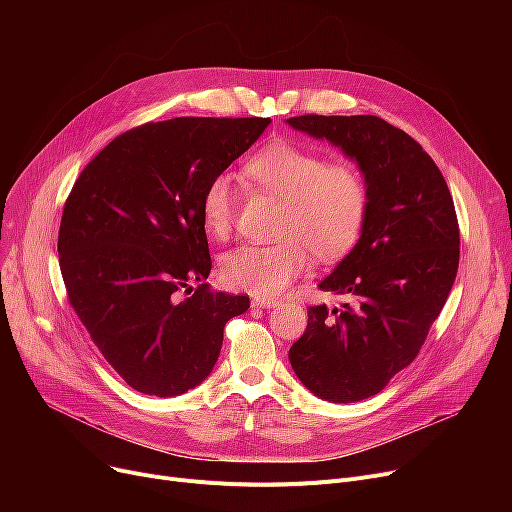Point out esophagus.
<instances>
[{
  "instance_id": "34e87169",
  "label": "esophagus",
  "mask_w": 512,
  "mask_h": 512,
  "mask_svg": "<svg viewBox=\"0 0 512 512\" xmlns=\"http://www.w3.org/2000/svg\"><path fill=\"white\" fill-rule=\"evenodd\" d=\"M278 305H280V301H276V299H259V297L253 299V307H259V309H270V307H278Z\"/></svg>"
}]
</instances>
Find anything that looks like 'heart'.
<instances>
[{
	"mask_svg": "<svg viewBox=\"0 0 512 512\" xmlns=\"http://www.w3.org/2000/svg\"><path fill=\"white\" fill-rule=\"evenodd\" d=\"M259 191L282 201L274 245H242L220 261V278L259 299L276 297L297 280L309 253L334 263L355 249L365 228L369 188L363 172L288 141L261 147L245 164ZM236 215L228 174L213 176L201 197V222L211 238H226Z\"/></svg>",
	"mask_w": 512,
	"mask_h": 512,
	"instance_id": "heart-1",
	"label": "heart"
}]
</instances>
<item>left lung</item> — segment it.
Masks as SVG:
<instances>
[{
	"label": "left lung",
	"mask_w": 512,
	"mask_h": 512,
	"mask_svg": "<svg viewBox=\"0 0 512 512\" xmlns=\"http://www.w3.org/2000/svg\"><path fill=\"white\" fill-rule=\"evenodd\" d=\"M286 122L357 161L369 188L359 242L319 282L348 303L309 307L307 330L288 351L315 396L357 402L384 390L417 357L459 270V222L442 172L405 130L378 116Z\"/></svg>",
	"instance_id": "left-lung-1"
}]
</instances>
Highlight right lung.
I'll return each mask as SVG.
<instances>
[{"mask_svg":"<svg viewBox=\"0 0 512 512\" xmlns=\"http://www.w3.org/2000/svg\"><path fill=\"white\" fill-rule=\"evenodd\" d=\"M270 118H174L116 137L80 172L64 205L58 255L68 299L120 378L149 396L199 386L222 351L226 321L249 309L191 280L211 257L201 222L207 182Z\"/></svg>","mask_w":512,"mask_h":512,"instance_id":"right-lung-1","label":"right lung"}]
</instances>
